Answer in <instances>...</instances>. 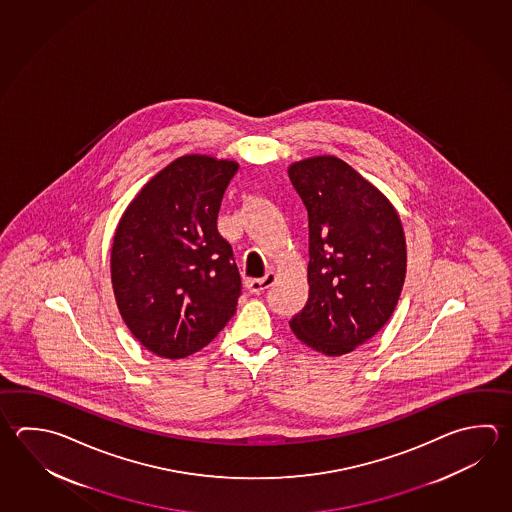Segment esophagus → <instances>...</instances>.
Here are the masks:
<instances>
[{
    "mask_svg": "<svg viewBox=\"0 0 512 512\" xmlns=\"http://www.w3.org/2000/svg\"><path fill=\"white\" fill-rule=\"evenodd\" d=\"M273 282H275V275L273 273H266L262 279H253L248 280V284H246V288L253 295H261L266 290H270L271 286H273Z\"/></svg>",
    "mask_w": 512,
    "mask_h": 512,
    "instance_id": "obj_1",
    "label": "esophagus"
}]
</instances>
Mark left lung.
Listing matches in <instances>:
<instances>
[{
  "label": "left lung",
  "mask_w": 512,
  "mask_h": 512,
  "mask_svg": "<svg viewBox=\"0 0 512 512\" xmlns=\"http://www.w3.org/2000/svg\"><path fill=\"white\" fill-rule=\"evenodd\" d=\"M308 212L309 297L290 320L300 342L340 357L375 337L405 279V237L395 208L348 163L320 155L291 164Z\"/></svg>",
  "instance_id": "left-lung-1"
}]
</instances>
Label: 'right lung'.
<instances>
[{
	"label": "right lung",
	"instance_id": "right-lung-1",
	"mask_svg": "<svg viewBox=\"0 0 512 512\" xmlns=\"http://www.w3.org/2000/svg\"><path fill=\"white\" fill-rule=\"evenodd\" d=\"M237 170L208 155L179 157L146 183L117 226V308L157 357L192 355L235 315L241 275L217 215Z\"/></svg>",
	"mask_w": 512,
	"mask_h": 512
}]
</instances>
